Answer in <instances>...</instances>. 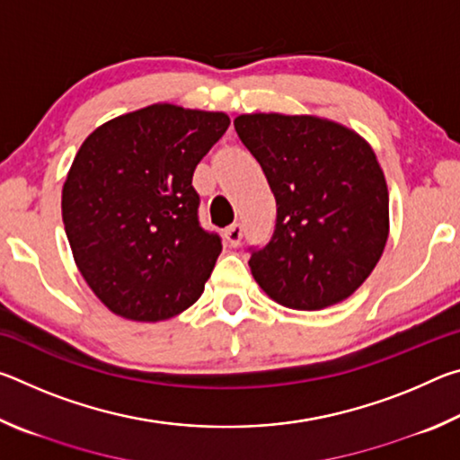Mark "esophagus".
<instances>
[{"label": "esophagus", "mask_w": 460, "mask_h": 460, "mask_svg": "<svg viewBox=\"0 0 460 460\" xmlns=\"http://www.w3.org/2000/svg\"><path fill=\"white\" fill-rule=\"evenodd\" d=\"M241 237H243V225L241 223H233L231 227L225 229V239L231 247H239Z\"/></svg>", "instance_id": "obj_1"}]
</instances>
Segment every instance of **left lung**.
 <instances>
[{
  "instance_id": "1",
  "label": "left lung",
  "mask_w": 460,
  "mask_h": 460,
  "mask_svg": "<svg viewBox=\"0 0 460 460\" xmlns=\"http://www.w3.org/2000/svg\"><path fill=\"white\" fill-rule=\"evenodd\" d=\"M233 126L276 199L274 235L249 260L255 282L286 308L339 305L387 243L389 194L376 152L316 115L245 113Z\"/></svg>"
}]
</instances>
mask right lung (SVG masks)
<instances>
[{"mask_svg": "<svg viewBox=\"0 0 460 460\" xmlns=\"http://www.w3.org/2000/svg\"><path fill=\"white\" fill-rule=\"evenodd\" d=\"M221 111L154 103L84 139L62 186L76 268L118 316L158 323L205 290L221 239L199 223L192 174L229 128Z\"/></svg>", "mask_w": 460, "mask_h": 460, "instance_id": "add662e5", "label": "right lung"}]
</instances>
